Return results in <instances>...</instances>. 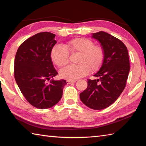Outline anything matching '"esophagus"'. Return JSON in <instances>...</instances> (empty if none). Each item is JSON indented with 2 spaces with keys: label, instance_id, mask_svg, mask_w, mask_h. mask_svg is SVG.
<instances>
[{
  "label": "esophagus",
  "instance_id": "esophagus-1",
  "mask_svg": "<svg viewBox=\"0 0 146 146\" xmlns=\"http://www.w3.org/2000/svg\"><path fill=\"white\" fill-rule=\"evenodd\" d=\"M75 82H76L75 80H72V81H71V80H67L66 83H67V84H71V83H75Z\"/></svg>",
  "mask_w": 146,
  "mask_h": 146
}]
</instances>
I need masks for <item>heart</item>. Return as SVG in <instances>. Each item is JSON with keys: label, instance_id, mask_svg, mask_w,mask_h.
<instances>
[{"label": "heart", "instance_id": "b5f03b06", "mask_svg": "<svg viewBox=\"0 0 146 146\" xmlns=\"http://www.w3.org/2000/svg\"><path fill=\"white\" fill-rule=\"evenodd\" d=\"M69 52L78 54L76 59L78 64L69 65L61 70L60 75L63 78L75 80L88 75L90 70L93 72L97 71L103 64V48L85 38L71 39L64 46L60 44L54 46L51 52L52 63L59 68L65 66L69 61Z\"/></svg>", "mask_w": 146, "mask_h": 146}]
</instances>
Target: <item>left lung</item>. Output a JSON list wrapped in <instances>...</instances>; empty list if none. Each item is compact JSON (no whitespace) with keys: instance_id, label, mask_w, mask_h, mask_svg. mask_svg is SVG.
Segmentation results:
<instances>
[{"instance_id":"8db88e82","label":"left lung","mask_w":146,"mask_h":146,"mask_svg":"<svg viewBox=\"0 0 146 146\" xmlns=\"http://www.w3.org/2000/svg\"><path fill=\"white\" fill-rule=\"evenodd\" d=\"M104 51V60L94 76L88 79V86L80 94L82 102L88 107L102 110L109 107L124 90L130 71V62L125 45L115 37L105 32L93 34Z\"/></svg>"}]
</instances>
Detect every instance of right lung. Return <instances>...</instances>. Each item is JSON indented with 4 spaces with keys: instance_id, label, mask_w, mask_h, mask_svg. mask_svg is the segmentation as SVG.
I'll return each instance as SVG.
<instances>
[{
    "instance_id": "obj_1",
    "label": "right lung",
    "mask_w": 146,
    "mask_h": 146,
    "mask_svg": "<svg viewBox=\"0 0 146 146\" xmlns=\"http://www.w3.org/2000/svg\"><path fill=\"white\" fill-rule=\"evenodd\" d=\"M49 32L36 34L19 47L14 60V78L29 103L39 109L51 108L61 100L65 80H51L58 75L51 58L56 41Z\"/></svg>"
}]
</instances>
